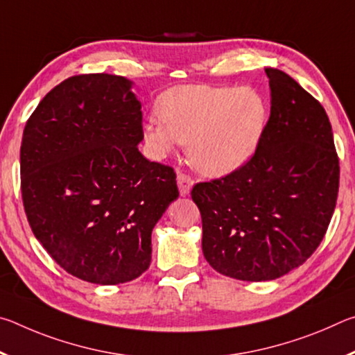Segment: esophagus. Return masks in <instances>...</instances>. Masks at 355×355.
Wrapping results in <instances>:
<instances>
[{"label":"esophagus","mask_w":355,"mask_h":355,"mask_svg":"<svg viewBox=\"0 0 355 355\" xmlns=\"http://www.w3.org/2000/svg\"><path fill=\"white\" fill-rule=\"evenodd\" d=\"M177 183H178L180 194L188 196L192 189V184H194V180H192L189 175H186V173L180 172L177 175Z\"/></svg>","instance_id":"esophagus-1"}]
</instances>
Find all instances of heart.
<instances>
[{
	"label": "heart",
	"instance_id": "b5f03b06",
	"mask_svg": "<svg viewBox=\"0 0 355 355\" xmlns=\"http://www.w3.org/2000/svg\"><path fill=\"white\" fill-rule=\"evenodd\" d=\"M268 119L266 100L254 89L186 84L161 95L158 116L144 123V139L156 156L189 144L197 169L225 177L252 159Z\"/></svg>",
	"mask_w": 355,
	"mask_h": 355
}]
</instances>
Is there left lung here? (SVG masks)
Returning <instances> with one entry per match:
<instances>
[{
	"instance_id": "obj_1",
	"label": "left lung",
	"mask_w": 355,
	"mask_h": 355,
	"mask_svg": "<svg viewBox=\"0 0 355 355\" xmlns=\"http://www.w3.org/2000/svg\"><path fill=\"white\" fill-rule=\"evenodd\" d=\"M271 116L241 169L197 183L202 250L211 268L245 282L274 280L300 266L322 241L338 196L340 166L318 100L277 69H264Z\"/></svg>"
}]
</instances>
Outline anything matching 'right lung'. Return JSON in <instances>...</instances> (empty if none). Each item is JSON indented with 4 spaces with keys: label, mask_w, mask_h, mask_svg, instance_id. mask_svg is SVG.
Returning <instances> with one entry per match:
<instances>
[{
    "label": "right lung",
    "mask_w": 355,
    "mask_h": 355,
    "mask_svg": "<svg viewBox=\"0 0 355 355\" xmlns=\"http://www.w3.org/2000/svg\"><path fill=\"white\" fill-rule=\"evenodd\" d=\"M131 87L123 76H71L45 95L23 131L21 197L34 236L91 284L146 272L153 227L178 199L172 167L137 148L142 112Z\"/></svg>",
    "instance_id": "1"
}]
</instances>
